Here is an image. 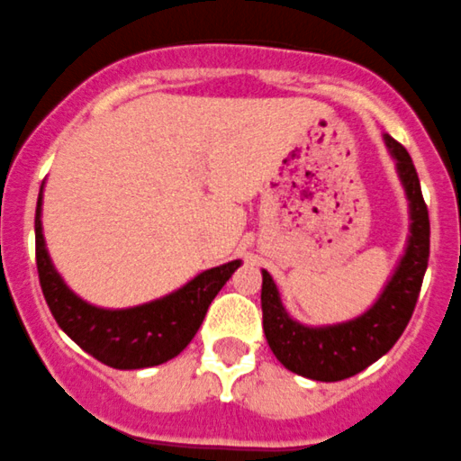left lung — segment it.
I'll return each mask as SVG.
<instances>
[{
    "mask_svg": "<svg viewBox=\"0 0 461 461\" xmlns=\"http://www.w3.org/2000/svg\"><path fill=\"white\" fill-rule=\"evenodd\" d=\"M396 172L410 201V235L401 262L383 294L365 314L332 326H303L292 319L280 301L269 271H262V328L269 348L285 369L321 383H337L365 371L398 341L419 301L428 258L430 219L420 194L419 174L410 153L392 135H384Z\"/></svg>",
    "mask_w": 461,
    "mask_h": 461,
    "instance_id": "obj_1",
    "label": "left lung"
}]
</instances>
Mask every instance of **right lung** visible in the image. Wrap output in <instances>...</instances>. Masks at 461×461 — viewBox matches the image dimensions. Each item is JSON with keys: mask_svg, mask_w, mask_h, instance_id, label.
Returning a JSON list of instances; mask_svg holds the SVG:
<instances>
[{"mask_svg": "<svg viewBox=\"0 0 461 461\" xmlns=\"http://www.w3.org/2000/svg\"><path fill=\"white\" fill-rule=\"evenodd\" d=\"M41 212L42 187L36 208V265L47 305L65 335L113 369H147L176 357L196 335L219 289L242 265L233 260L201 271L181 289L151 303L124 310L96 308L77 296L51 265Z\"/></svg>", "mask_w": 461, "mask_h": 461, "instance_id": "obj_1", "label": "right lung"}]
</instances>
